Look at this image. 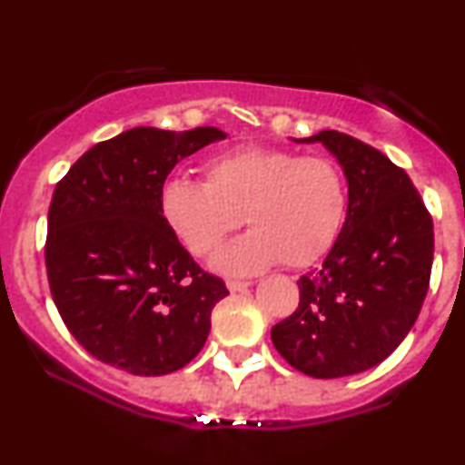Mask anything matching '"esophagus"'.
Returning a JSON list of instances; mask_svg holds the SVG:
<instances>
[{"instance_id":"obj_1","label":"esophagus","mask_w":465,"mask_h":465,"mask_svg":"<svg viewBox=\"0 0 465 465\" xmlns=\"http://www.w3.org/2000/svg\"><path fill=\"white\" fill-rule=\"evenodd\" d=\"M251 282H238V280H227V288L232 292H240L244 291V288H249Z\"/></svg>"}]
</instances>
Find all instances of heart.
<instances>
[{"instance_id":"b5f03b06","label":"heart","mask_w":465,"mask_h":465,"mask_svg":"<svg viewBox=\"0 0 465 465\" xmlns=\"http://www.w3.org/2000/svg\"><path fill=\"white\" fill-rule=\"evenodd\" d=\"M203 173L205 183L165 179L159 212L192 255L212 253L244 218L251 232L212 258L221 273L253 275L275 262L306 269L343 227L348 188L328 157L240 146L212 157Z\"/></svg>"}]
</instances>
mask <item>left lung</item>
Segmentation results:
<instances>
[{"instance_id":"left-lung-1","label":"left lung","mask_w":465,"mask_h":465,"mask_svg":"<svg viewBox=\"0 0 465 465\" xmlns=\"http://www.w3.org/2000/svg\"><path fill=\"white\" fill-rule=\"evenodd\" d=\"M323 143L348 183V212L322 269L300 277V306L273 325L275 350L312 378L382 362L418 319L433 264V221L409 174L387 154L339 131Z\"/></svg>"}]
</instances>
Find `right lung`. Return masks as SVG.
<instances>
[{
    "label": "right lung",
    "mask_w": 465,
    "mask_h": 465,
    "mask_svg": "<svg viewBox=\"0 0 465 465\" xmlns=\"http://www.w3.org/2000/svg\"><path fill=\"white\" fill-rule=\"evenodd\" d=\"M216 126H137L89 148L58 181L45 266L67 330L89 354L133 376H163L199 354L229 295L203 273L159 212L181 159L225 140Z\"/></svg>",
    "instance_id": "right-lung-1"
}]
</instances>
